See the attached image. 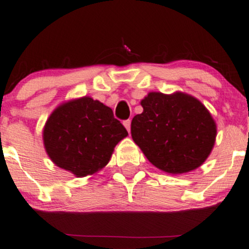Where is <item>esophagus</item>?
<instances>
[{"label": "esophagus", "mask_w": 249, "mask_h": 249, "mask_svg": "<svg viewBox=\"0 0 249 249\" xmlns=\"http://www.w3.org/2000/svg\"><path fill=\"white\" fill-rule=\"evenodd\" d=\"M123 124H124V126L126 127L127 132H130V131H131V121H130V119H127V121H124Z\"/></svg>", "instance_id": "esophagus-1"}]
</instances>
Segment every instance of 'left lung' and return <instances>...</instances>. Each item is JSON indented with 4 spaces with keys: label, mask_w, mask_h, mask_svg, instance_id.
<instances>
[{
    "label": "left lung",
    "mask_w": 249,
    "mask_h": 249,
    "mask_svg": "<svg viewBox=\"0 0 249 249\" xmlns=\"http://www.w3.org/2000/svg\"><path fill=\"white\" fill-rule=\"evenodd\" d=\"M131 134L152 164L168 174L198 168L213 148L217 126L209 110L184 92H149Z\"/></svg>",
    "instance_id": "8db88e82"
}]
</instances>
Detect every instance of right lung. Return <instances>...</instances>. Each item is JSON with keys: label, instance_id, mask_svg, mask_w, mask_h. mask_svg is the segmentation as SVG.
Returning <instances> with one entry per match:
<instances>
[{"label": "right lung", "instance_id": "1", "mask_svg": "<svg viewBox=\"0 0 249 249\" xmlns=\"http://www.w3.org/2000/svg\"><path fill=\"white\" fill-rule=\"evenodd\" d=\"M127 136L112 110L89 96L62 103L51 113L43 131L51 160L76 178L107 166L115 146Z\"/></svg>", "mask_w": 249, "mask_h": 249}]
</instances>
